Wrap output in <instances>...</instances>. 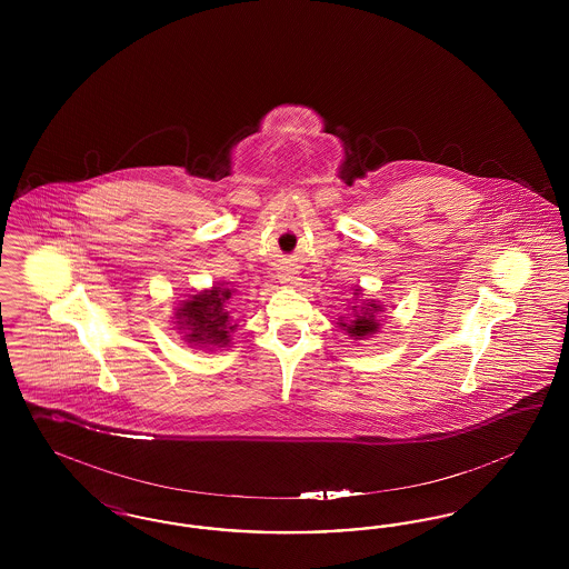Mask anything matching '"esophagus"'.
Instances as JSON below:
<instances>
[{
	"instance_id": "obj_1",
	"label": "esophagus",
	"mask_w": 569,
	"mask_h": 569,
	"mask_svg": "<svg viewBox=\"0 0 569 569\" xmlns=\"http://www.w3.org/2000/svg\"><path fill=\"white\" fill-rule=\"evenodd\" d=\"M281 283H286V286H298V277L295 272H283V274H281Z\"/></svg>"
}]
</instances>
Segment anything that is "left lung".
<instances>
[{"instance_id": "obj_1", "label": "left lung", "mask_w": 569, "mask_h": 569, "mask_svg": "<svg viewBox=\"0 0 569 569\" xmlns=\"http://www.w3.org/2000/svg\"><path fill=\"white\" fill-rule=\"evenodd\" d=\"M362 297V288L353 290V300L358 301L356 306L353 302L352 313L348 318H339V328L346 330L353 341H365L369 337H373L381 328V311L383 305L379 300H360Z\"/></svg>"}]
</instances>
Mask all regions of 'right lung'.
<instances>
[{
    "label": "right lung",
    "instance_id": "1",
    "mask_svg": "<svg viewBox=\"0 0 569 569\" xmlns=\"http://www.w3.org/2000/svg\"><path fill=\"white\" fill-rule=\"evenodd\" d=\"M234 288L228 283H213L207 290L190 295L177 302L174 328L181 339L196 350H221L228 348L230 332L237 330V322L230 316L228 300L234 297Z\"/></svg>",
    "mask_w": 569,
    "mask_h": 569
}]
</instances>
